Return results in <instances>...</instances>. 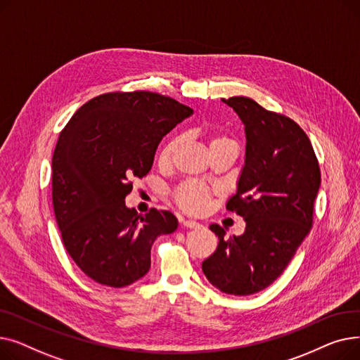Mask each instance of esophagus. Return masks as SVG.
<instances>
[{"label": "esophagus", "mask_w": 360, "mask_h": 360, "mask_svg": "<svg viewBox=\"0 0 360 360\" xmlns=\"http://www.w3.org/2000/svg\"><path fill=\"white\" fill-rule=\"evenodd\" d=\"M182 221V224L185 226V228H188V229H197V228H200V223H197V221H194V220H181Z\"/></svg>", "instance_id": "esophagus-1"}]
</instances>
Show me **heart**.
I'll return each mask as SVG.
<instances>
[{"label": "heart", "mask_w": 360, "mask_h": 360, "mask_svg": "<svg viewBox=\"0 0 360 360\" xmlns=\"http://www.w3.org/2000/svg\"><path fill=\"white\" fill-rule=\"evenodd\" d=\"M232 141L228 137L219 136V134H209V146L210 148ZM178 147V139L169 140L160 150L159 155V162L162 165H167L170 160H172V156L175 153V150ZM175 201L181 207V209L186 213H193V214H200L204 213L207 209H209L210 201H212V193L209 188L205 185L197 182V181H188L182 184L176 193H175Z\"/></svg>", "instance_id": "b5f03b06"}]
</instances>
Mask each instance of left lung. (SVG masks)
Returning a JSON list of instances; mask_svg holds the SVG:
<instances>
[{
    "label": "left lung",
    "mask_w": 360,
    "mask_h": 360,
    "mask_svg": "<svg viewBox=\"0 0 360 360\" xmlns=\"http://www.w3.org/2000/svg\"><path fill=\"white\" fill-rule=\"evenodd\" d=\"M229 105L245 125L247 148L238 190L226 209L247 221L243 235L219 238L202 273L220 292L248 296L269 288L285 271L309 233L321 172L312 144L293 120L233 96Z\"/></svg>",
    "instance_id": "obj_1"
}]
</instances>
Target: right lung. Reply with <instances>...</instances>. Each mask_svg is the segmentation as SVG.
I'll list each match as a JSON object with an SVG mask.
<instances>
[{
  "label": "right lung",
  "mask_w": 360,
  "mask_h": 360,
  "mask_svg": "<svg viewBox=\"0 0 360 360\" xmlns=\"http://www.w3.org/2000/svg\"><path fill=\"white\" fill-rule=\"evenodd\" d=\"M193 109L153 91L93 98L61 131L52 156V202L64 247L99 285L124 288L150 270L151 245L176 217L125 205L132 179L148 174L162 139Z\"/></svg>",
  "instance_id": "right-lung-1"
}]
</instances>
